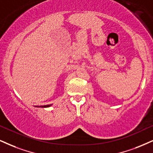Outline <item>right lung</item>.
<instances>
[{
    "label": "right lung",
    "instance_id": "add662e5",
    "mask_svg": "<svg viewBox=\"0 0 153 153\" xmlns=\"http://www.w3.org/2000/svg\"><path fill=\"white\" fill-rule=\"evenodd\" d=\"M51 105H40V106H36V107H42V108H47V107H50V106H51Z\"/></svg>",
    "mask_w": 153,
    "mask_h": 153
}]
</instances>
